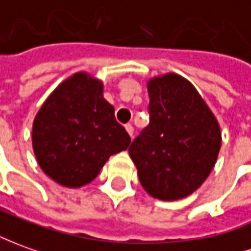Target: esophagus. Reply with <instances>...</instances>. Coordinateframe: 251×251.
Instances as JSON below:
<instances>
[{
	"label": "esophagus",
	"instance_id": "34e87169",
	"mask_svg": "<svg viewBox=\"0 0 251 251\" xmlns=\"http://www.w3.org/2000/svg\"><path fill=\"white\" fill-rule=\"evenodd\" d=\"M126 129H127V132H128V135L132 138L134 135V127L131 126V124H126Z\"/></svg>",
	"mask_w": 251,
	"mask_h": 251
}]
</instances>
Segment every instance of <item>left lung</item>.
Returning a JSON list of instances; mask_svg holds the SVG:
<instances>
[{
    "mask_svg": "<svg viewBox=\"0 0 251 251\" xmlns=\"http://www.w3.org/2000/svg\"><path fill=\"white\" fill-rule=\"evenodd\" d=\"M150 123L129 157L154 198L176 201L194 193L213 169L221 146L215 115L191 83L176 74L148 83Z\"/></svg>",
    "mask_w": 251,
    "mask_h": 251,
    "instance_id": "obj_1",
    "label": "left lung"
}]
</instances>
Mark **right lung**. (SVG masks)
<instances>
[{
    "mask_svg": "<svg viewBox=\"0 0 251 251\" xmlns=\"http://www.w3.org/2000/svg\"><path fill=\"white\" fill-rule=\"evenodd\" d=\"M102 93L101 80L77 72L64 80L36 113L32 124L36 161L61 186L82 187L94 180L109 157L131 142Z\"/></svg>",
    "mask_w": 251,
    "mask_h": 251,
    "instance_id": "obj_1",
    "label": "right lung"
}]
</instances>
